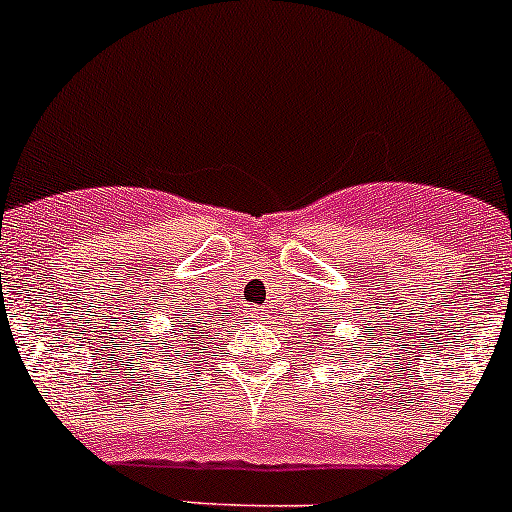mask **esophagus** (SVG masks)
<instances>
[{
	"label": "esophagus",
	"mask_w": 512,
	"mask_h": 512,
	"mask_svg": "<svg viewBox=\"0 0 512 512\" xmlns=\"http://www.w3.org/2000/svg\"><path fill=\"white\" fill-rule=\"evenodd\" d=\"M255 316H257V318L262 316V308H255Z\"/></svg>",
	"instance_id": "34e87169"
}]
</instances>
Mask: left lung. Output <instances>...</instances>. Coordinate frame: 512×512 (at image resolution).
I'll return each instance as SVG.
<instances>
[{"label": "left lung", "mask_w": 512, "mask_h": 512, "mask_svg": "<svg viewBox=\"0 0 512 512\" xmlns=\"http://www.w3.org/2000/svg\"><path fill=\"white\" fill-rule=\"evenodd\" d=\"M320 328H323V325H320ZM313 330H316V328H313ZM311 338H318V335H311Z\"/></svg>", "instance_id": "obj_1"}]
</instances>
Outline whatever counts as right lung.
I'll list each match as a JSON object with an SVG mask.
<instances>
[{"label": "right lung", "instance_id": "right-lung-1", "mask_svg": "<svg viewBox=\"0 0 512 512\" xmlns=\"http://www.w3.org/2000/svg\"><path fill=\"white\" fill-rule=\"evenodd\" d=\"M170 330L174 333V338H182V340H174V342H184V350H189L187 355H192V352L196 350V347H187V342H189V345H192V342L199 340L201 345H204V340H201V330H199V325H196V318H177V320H172ZM157 345H167V340L157 342Z\"/></svg>", "mask_w": 512, "mask_h": 512}]
</instances>
